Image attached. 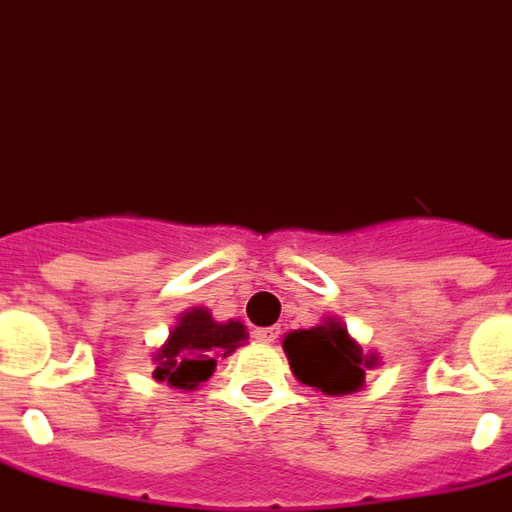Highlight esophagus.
Segmentation results:
<instances>
[{
	"mask_svg": "<svg viewBox=\"0 0 512 512\" xmlns=\"http://www.w3.org/2000/svg\"><path fill=\"white\" fill-rule=\"evenodd\" d=\"M252 336H255L257 342L271 344L279 339V328H255V331H252Z\"/></svg>",
	"mask_w": 512,
	"mask_h": 512,
	"instance_id": "34e87169",
	"label": "esophagus"
}]
</instances>
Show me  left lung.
<instances>
[{
  "label": "left lung",
  "instance_id": "8db88e82",
  "mask_svg": "<svg viewBox=\"0 0 512 512\" xmlns=\"http://www.w3.org/2000/svg\"><path fill=\"white\" fill-rule=\"evenodd\" d=\"M285 352L295 377L328 396L358 391L366 374L363 369H372L377 363L374 355H363L361 347L347 336V328L336 320L290 333Z\"/></svg>",
  "mask_w": 512,
  "mask_h": 512
}]
</instances>
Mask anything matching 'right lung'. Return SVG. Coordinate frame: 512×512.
I'll return each mask as SVG.
<instances>
[{"label":"right lung","mask_w":512,"mask_h":512,"mask_svg":"<svg viewBox=\"0 0 512 512\" xmlns=\"http://www.w3.org/2000/svg\"><path fill=\"white\" fill-rule=\"evenodd\" d=\"M246 339V328L236 320L217 323L206 309H192L170 331L168 344L157 352L154 377L181 391H195L214 374L219 358H225Z\"/></svg>","instance_id":"1"}]
</instances>
